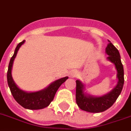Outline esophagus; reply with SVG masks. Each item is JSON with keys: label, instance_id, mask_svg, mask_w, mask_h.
I'll return each mask as SVG.
<instances>
[{"label": "esophagus", "instance_id": "34e87169", "mask_svg": "<svg viewBox=\"0 0 131 131\" xmlns=\"http://www.w3.org/2000/svg\"><path fill=\"white\" fill-rule=\"evenodd\" d=\"M70 76L71 77H75L77 76V73L76 72L72 71L70 72Z\"/></svg>", "mask_w": 131, "mask_h": 131}]
</instances>
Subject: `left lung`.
I'll use <instances>...</instances> for the list:
<instances>
[{"mask_svg": "<svg viewBox=\"0 0 131 131\" xmlns=\"http://www.w3.org/2000/svg\"><path fill=\"white\" fill-rule=\"evenodd\" d=\"M106 53L108 55L107 59L115 65L117 70V83L110 92L102 96H93L85 92V85L80 80H77L76 102L78 106L83 111L89 113H102L106 111L115 102L122 90L124 83V68L121 61L119 52L117 48L108 41Z\"/></svg>", "mask_w": 131, "mask_h": 131, "instance_id": "obj_1", "label": "left lung"}]
</instances>
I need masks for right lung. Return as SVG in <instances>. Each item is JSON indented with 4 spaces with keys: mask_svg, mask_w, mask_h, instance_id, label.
Here are the masks:
<instances>
[{
    "mask_svg": "<svg viewBox=\"0 0 131 131\" xmlns=\"http://www.w3.org/2000/svg\"><path fill=\"white\" fill-rule=\"evenodd\" d=\"M25 40L18 44L15 49L14 55L11 58L9 63L8 70L7 74V83L16 101L20 104L21 106L29 110H39L43 109L48 106L51 102L54 99V95L62 83H64L68 77H65L63 78L59 79L53 81L50 85L43 90L36 91V92H26L21 90L17 86L12 76V70L13 66L14 61L16 57L17 52L20 46L25 43Z\"/></svg>",
    "mask_w": 131,
    "mask_h": 131,
    "instance_id": "obj_1",
    "label": "right lung"
}]
</instances>
